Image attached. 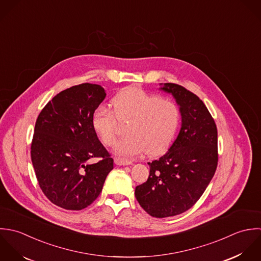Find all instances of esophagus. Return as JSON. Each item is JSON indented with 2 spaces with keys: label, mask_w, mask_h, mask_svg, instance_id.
<instances>
[{
  "label": "esophagus",
  "mask_w": 261,
  "mask_h": 261,
  "mask_svg": "<svg viewBox=\"0 0 261 261\" xmlns=\"http://www.w3.org/2000/svg\"><path fill=\"white\" fill-rule=\"evenodd\" d=\"M114 160H115V163L117 165H130V164H132V161L125 160V159H122V158H117L116 157Z\"/></svg>",
  "instance_id": "esophagus-1"
}]
</instances>
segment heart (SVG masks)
I'll return each instance as SVG.
<instances>
[{"instance_id": "b5f03b06", "label": "heart", "mask_w": 261, "mask_h": 261, "mask_svg": "<svg viewBox=\"0 0 261 261\" xmlns=\"http://www.w3.org/2000/svg\"><path fill=\"white\" fill-rule=\"evenodd\" d=\"M113 111L104 105L93 113L92 125L106 146L117 140L119 123L128 121L115 151L123 157L137 156L146 151L150 155L165 150L172 142L180 124L178 105L141 88L129 87L116 94Z\"/></svg>"}]
</instances>
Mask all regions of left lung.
<instances>
[{
    "label": "left lung",
    "mask_w": 261,
    "mask_h": 261,
    "mask_svg": "<svg viewBox=\"0 0 261 261\" xmlns=\"http://www.w3.org/2000/svg\"><path fill=\"white\" fill-rule=\"evenodd\" d=\"M162 91L179 105L181 128L169 150L148 162L145 182L135 197L150 216L166 218L192 208L206 191L218 165V131L200 98L176 84H164Z\"/></svg>",
    "instance_id": "8db88e82"
}]
</instances>
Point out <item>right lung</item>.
<instances>
[{"label":"right lung","mask_w":261,"mask_h":261,"mask_svg":"<svg viewBox=\"0 0 261 261\" xmlns=\"http://www.w3.org/2000/svg\"><path fill=\"white\" fill-rule=\"evenodd\" d=\"M99 85L81 84L57 94L40 112L31 160L40 189L54 205L71 211L90 206L101 194L114 160L92 125L104 101ZM91 158L99 160L92 165Z\"/></svg>","instance_id":"obj_1"}]
</instances>
